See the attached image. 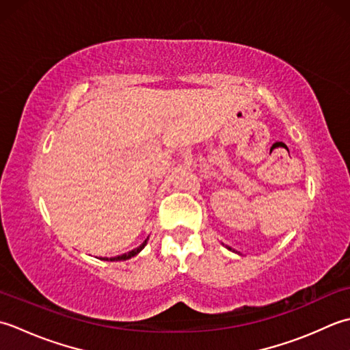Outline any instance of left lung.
I'll return each instance as SVG.
<instances>
[{
    "mask_svg": "<svg viewBox=\"0 0 350 350\" xmlns=\"http://www.w3.org/2000/svg\"><path fill=\"white\" fill-rule=\"evenodd\" d=\"M228 249H230V251H231V247H228Z\"/></svg>",
    "mask_w": 350,
    "mask_h": 350,
    "instance_id": "8db88e82",
    "label": "left lung"
}]
</instances>
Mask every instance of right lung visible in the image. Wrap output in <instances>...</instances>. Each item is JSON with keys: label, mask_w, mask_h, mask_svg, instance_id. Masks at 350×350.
<instances>
[{"label": "right lung", "mask_w": 350, "mask_h": 350, "mask_svg": "<svg viewBox=\"0 0 350 350\" xmlns=\"http://www.w3.org/2000/svg\"><path fill=\"white\" fill-rule=\"evenodd\" d=\"M149 239V237H148ZM148 239L144 241V243H142L139 247H135V249H133V251H130V252H126V254H122V255H118V256H111V258H107V256H104V258H101V260H104V261H124V260H130L131 256H134V255H137L142 249H144L145 246H146V243H148Z\"/></svg>", "instance_id": "right-lung-1"}]
</instances>
